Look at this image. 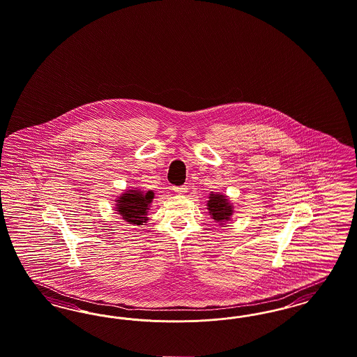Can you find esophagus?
Returning <instances> with one entry per match:
<instances>
[{
  "instance_id": "esophagus-1",
  "label": "esophagus",
  "mask_w": 357,
  "mask_h": 357,
  "mask_svg": "<svg viewBox=\"0 0 357 357\" xmlns=\"http://www.w3.org/2000/svg\"><path fill=\"white\" fill-rule=\"evenodd\" d=\"M173 190H174L176 193H178V195H183V193H186L188 188H186V185H183V186H173Z\"/></svg>"
}]
</instances>
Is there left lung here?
<instances>
[{"label":"left lung","mask_w":357,"mask_h":357,"mask_svg":"<svg viewBox=\"0 0 357 357\" xmlns=\"http://www.w3.org/2000/svg\"><path fill=\"white\" fill-rule=\"evenodd\" d=\"M208 209L211 213L213 220H215L217 222H224L229 221L230 215L233 214L231 211V205L227 202V198L222 195H211L209 201H208Z\"/></svg>","instance_id":"8db88e82"}]
</instances>
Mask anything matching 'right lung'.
<instances>
[{
    "mask_svg": "<svg viewBox=\"0 0 357 357\" xmlns=\"http://www.w3.org/2000/svg\"><path fill=\"white\" fill-rule=\"evenodd\" d=\"M153 198V192H140V190H130L124 193L118 201L116 206L121 217L133 225H143L146 221V211Z\"/></svg>",
    "mask_w": 357,
    "mask_h": 357,
    "instance_id": "right-lung-1",
    "label": "right lung"
}]
</instances>
